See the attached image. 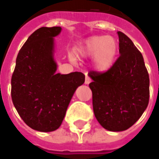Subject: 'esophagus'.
<instances>
[{
  "label": "esophagus",
  "instance_id": "obj_1",
  "mask_svg": "<svg viewBox=\"0 0 159 159\" xmlns=\"http://www.w3.org/2000/svg\"><path fill=\"white\" fill-rule=\"evenodd\" d=\"M91 78L89 77V76H88V75H86V76H85V84H89V83H91Z\"/></svg>",
  "mask_w": 159,
  "mask_h": 159
}]
</instances>
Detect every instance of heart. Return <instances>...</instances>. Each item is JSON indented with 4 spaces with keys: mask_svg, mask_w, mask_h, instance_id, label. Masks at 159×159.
I'll list each match as a JSON object with an SVG mask.
<instances>
[{
    "mask_svg": "<svg viewBox=\"0 0 159 159\" xmlns=\"http://www.w3.org/2000/svg\"><path fill=\"white\" fill-rule=\"evenodd\" d=\"M78 57H94V64L99 71H107L113 66L118 53V43L112 36H92L76 49Z\"/></svg>",
    "mask_w": 159,
    "mask_h": 159,
    "instance_id": "b5f03b06",
    "label": "heart"
}]
</instances>
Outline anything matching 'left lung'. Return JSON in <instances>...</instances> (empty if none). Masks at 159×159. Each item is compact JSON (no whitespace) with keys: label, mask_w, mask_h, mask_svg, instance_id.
Wrapping results in <instances>:
<instances>
[{"label":"left lung","mask_w":159,"mask_h":159,"mask_svg":"<svg viewBox=\"0 0 159 159\" xmlns=\"http://www.w3.org/2000/svg\"><path fill=\"white\" fill-rule=\"evenodd\" d=\"M120 57L108 70L89 72L93 82V109L102 127L112 132L128 129L149 103L150 79L141 52L125 33L118 32Z\"/></svg>","instance_id":"obj_1"}]
</instances>
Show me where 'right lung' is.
I'll list each match as a JSON object with an SVG mask.
<instances>
[{
	"label": "right lung",
	"mask_w": 159,
	"mask_h": 159,
	"mask_svg": "<svg viewBox=\"0 0 159 159\" xmlns=\"http://www.w3.org/2000/svg\"><path fill=\"white\" fill-rule=\"evenodd\" d=\"M60 26L40 27L18 53L11 79V96L25 124L39 132H52L62 124L76 88L85 81L82 72L56 73L53 37Z\"/></svg>",
	"instance_id": "obj_1"
}]
</instances>
